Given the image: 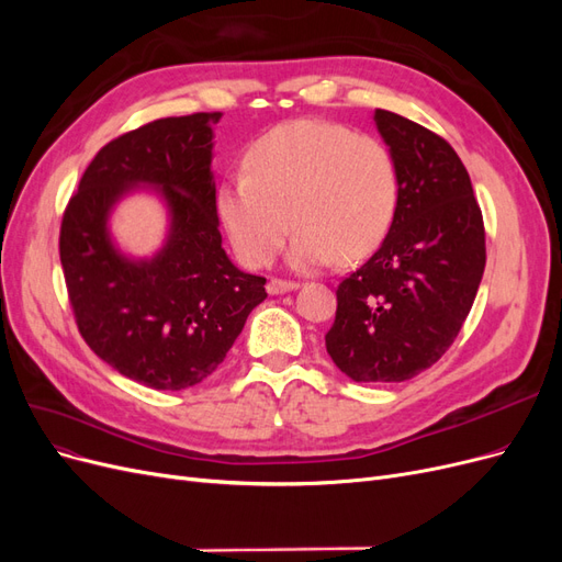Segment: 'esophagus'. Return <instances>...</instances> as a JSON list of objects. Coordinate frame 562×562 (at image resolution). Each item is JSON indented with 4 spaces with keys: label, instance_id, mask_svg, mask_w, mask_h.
<instances>
[{
    "label": "esophagus",
    "instance_id": "1",
    "mask_svg": "<svg viewBox=\"0 0 562 562\" xmlns=\"http://www.w3.org/2000/svg\"><path fill=\"white\" fill-rule=\"evenodd\" d=\"M297 291V283L295 281H283V279H271L267 283V293L269 295H281V293H291Z\"/></svg>",
    "mask_w": 562,
    "mask_h": 562
}]
</instances>
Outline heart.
Returning a JSON list of instances; mask_svg holds the SVG:
<instances>
[{"label": "heart", "mask_w": 562, "mask_h": 562, "mask_svg": "<svg viewBox=\"0 0 562 562\" xmlns=\"http://www.w3.org/2000/svg\"><path fill=\"white\" fill-rule=\"evenodd\" d=\"M244 168L217 187L215 211L248 267L269 265L291 225L288 265L312 271L368 258L394 223V159L378 138L342 124L285 122L248 147Z\"/></svg>", "instance_id": "b5f03b06"}]
</instances>
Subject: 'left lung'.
Masks as SVG:
<instances>
[{"label": "left lung", "instance_id": "8db88e82", "mask_svg": "<svg viewBox=\"0 0 562 562\" xmlns=\"http://www.w3.org/2000/svg\"><path fill=\"white\" fill-rule=\"evenodd\" d=\"M375 126L396 166V213L378 252L337 285L326 349L353 382H403L462 330L485 229L467 168L440 135L386 110H375Z\"/></svg>", "mask_w": 562, "mask_h": 562}]
</instances>
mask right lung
<instances>
[{
  "instance_id": "obj_1",
  "label": "right lung",
  "mask_w": 562,
  "mask_h": 562,
  "mask_svg": "<svg viewBox=\"0 0 562 562\" xmlns=\"http://www.w3.org/2000/svg\"><path fill=\"white\" fill-rule=\"evenodd\" d=\"M220 112L166 116L119 135L79 180L60 225V265L77 328L124 378L180 391L225 361L265 277L234 267L215 211L213 126ZM149 186L167 203L169 234L135 261L109 234L111 209Z\"/></svg>"
}]
</instances>
